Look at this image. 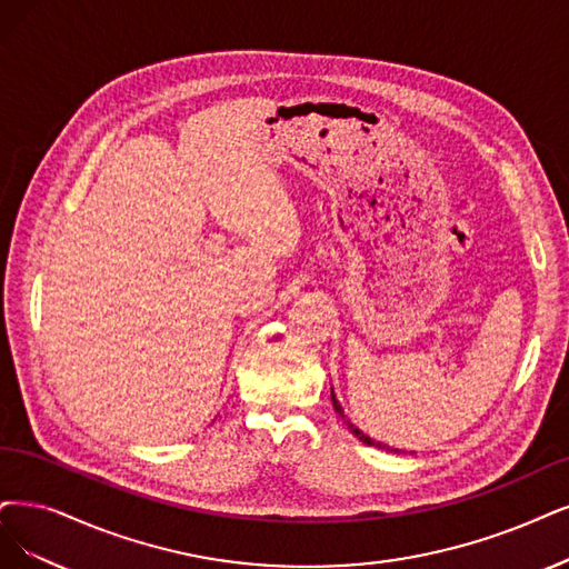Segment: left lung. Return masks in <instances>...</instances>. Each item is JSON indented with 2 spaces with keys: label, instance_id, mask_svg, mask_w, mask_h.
I'll list each match as a JSON object with an SVG mask.
<instances>
[{
  "label": "left lung",
  "instance_id": "obj_1",
  "mask_svg": "<svg viewBox=\"0 0 569 569\" xmlns=\"http://www.w3.org/2000/svg\"><path fill=\"white\" fill-rule=\"evenodd\" d=\"M330 398H332V408H335V412H338L340 417H342V422L347 425V429L356 436V438H359V440H363V443L366 446H375V448H380V450H389V452H398V450H393V448H389V446H382L380 443V440H372L370 436H366L359 427H353L351 425V419H347V415H345V410H342V406H340V401H338V398H335V391H330Z\"/></svg>",
  "mask_w": 569,
  "mask_h": 569
}]
</instances>
